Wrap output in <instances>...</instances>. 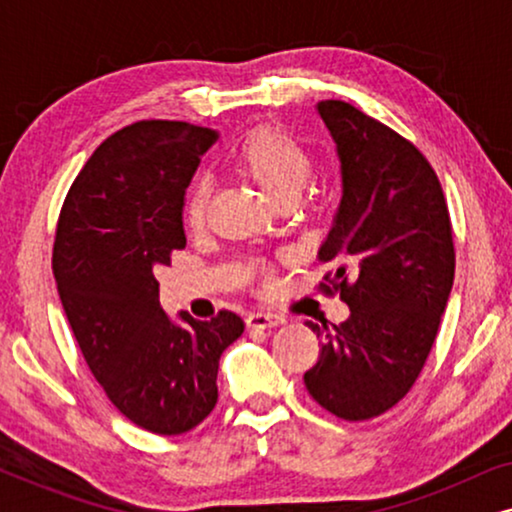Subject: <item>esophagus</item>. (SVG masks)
Wrapping results in <instances>:
<instances>
[{
    "label": "esophagus",
    "mask_w": 512,
    "mask_h": 512,
    "mask_svg": "<svg viewBox=\"0 0 512 512\" xmlns=\"http://www.w3.org/2000/svg\"><path fill=\"white\" fill-rule=\"evenodd\" d=\"M279 324H284V317H282V314H275V312H251L247 317L249 328H272V326H279Z\"/></svg>",
    "instance_id": "obj_1"
}]
</instances>
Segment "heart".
<instances>
[{
	"label": "heart",
	"mask_w": 512,
	"mask_h": 512,
	"mask_svg": "<svg viewBox=\"0 0 512 512\" xmlns=\"http://www.w3.org/2000/svg\"><path fill=\"white\" fill-rule=\"evenodd\" d=\"M230 160L237 172L256 181L277 205L296 200L314 172V153L310 146L293 132L272 125L251 130L235 146ZM209 200H212V181L202 174L186 193L184 212L191 226L205 223Z\"/></svg>",
	"instance_id": "b5f03b06"
}]
</instances>
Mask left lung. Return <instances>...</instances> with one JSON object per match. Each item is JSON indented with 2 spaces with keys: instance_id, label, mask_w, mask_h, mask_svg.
Listing matches in <instances>:
<instances>
[{
  "instance_id": "1",
  "label": "left lung",
  "mask_w": 512,
  "mask_h": 512,
  "mask_svg": "<svg viewBox=\"0 0 512 512\" xmlns=\"http://www.w3.org/2000/svg\"><path fill=\"white\" fill-rule=\"evenodd\" d=\"M338 144L342 202L319 249V289L349 305L312 324L321 352L305 387L347 422L380 417L412 389L436 342L454 282V240L438 174L415 144L349 102L321 100Z\"/></svg>"
}]
</instances>
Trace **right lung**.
<instances>
[{
  "instance_id": "add662e5",
  "label": "right lung",
  "mask_w": 512,
  "mask_h": 512,
  "mask_svg": "<svg viewBox=\"0 0 512 512\" xmlns=\"http://www.w3.org/2000/svg\"><path fill=\"white\" fill-rule=\"evenodd\" d=\"M216 132L137 121L104 139L62 202L53 275L90 373L139 429L179 436L214 410L223 349L240 314L174 326L158 303L160 265L186 247L184 200Z\"/></svg>"
}]
</instances>
